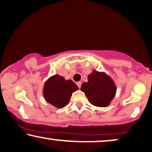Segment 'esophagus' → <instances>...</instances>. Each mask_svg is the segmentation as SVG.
Segmentation results:
<instances>
[{
  "instance_id": "obj_1",
  "label": "esophagus",
  "mask_w": 152,
  "mask_h": 152,
  "mask_svg": "<svg viewBox=\"0 0 152 152\" xmlns=\"http://www.w3.org/2000/svg\"><path fill=\"white\" fill-rule=\"evenodd\" d=\"M76 85H77V86L78 87V88H80V87H81V82H77L76 83Z\"/></svg>"
}]
</instances>
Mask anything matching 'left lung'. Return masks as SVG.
I'll use <instances>...</instances> for the list:
<instances>
[{
  "mask_svg": "<svg viewBox=\"0 0 152 152\" xmlns=\"http://www.w3.org/2000/svg\"><path fill=\"white\" fill-rule=\"evenodd\" d=\"M81 90L90 104L95 106L106 107L114 98L116 86L109 76L93 71L88 76V82L82 84Z\"/></svg>",
  "mask_w": 152,
  "mask_h": 152,
  "instance_id": "obj_1",
  "label": "left lung"
}]
</instances>
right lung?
I'll return each mask as SVG.
<instances>
[{"instance_id":"right-lung-1","label":"right lung","mask_w":152,"mask_h":152,"mask_svg":"<svg viewBox=\"0 0 152 152\" xmlns=\"http://www.w3.org/2000/svg\"><path fill=\"white\" fill-rule=\"evenodd\" d=\"M78 88L72 80H65L55 75L47 80L44 86V96L48 103L56 108H63L68 104L72 93Z\"/></svg>"}]
</instances>
